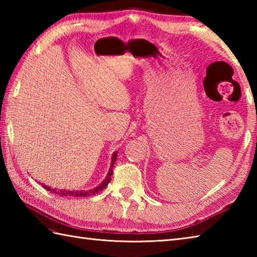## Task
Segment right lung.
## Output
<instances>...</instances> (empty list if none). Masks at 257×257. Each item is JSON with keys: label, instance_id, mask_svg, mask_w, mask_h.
<instances>
[{"label": "right lung", "instance_id": "1", "mask_svg": "<svg viewBox=\"0 0 257 257\" xmlns=\"http://www.w3.org/2000/svg\"><path fill=\"white\" fill-rule=\"evenodd\" d=\"M117 160V152H114L112 155V163H111V167H110V170L108 172V176L107 178L103 180V182L99 185V187H97L92 190L89 191H66V190H55V189H52L50 187H46V185L42 184L43 188H45L47 191H51V192L55 193L57 195H61V196H74V198H84V196H90V195H95L98 192H100L103 189H106V187L108 185L109 181H110L111 176H112V169H113V165L114 162Z\"/></svg>", "mask_w": 257, "mask_h": 257}]
</instances>
